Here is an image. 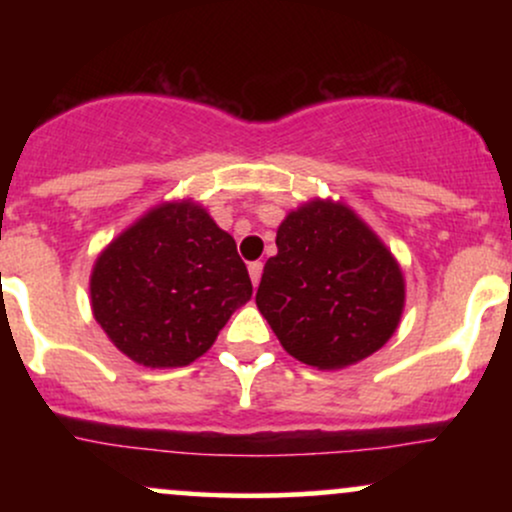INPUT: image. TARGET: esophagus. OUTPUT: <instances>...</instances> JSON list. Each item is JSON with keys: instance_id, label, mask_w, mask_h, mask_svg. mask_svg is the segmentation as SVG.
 Listing matches in <instances>:
<instances>
[{"instance_id": "obj_1", "label": "esophagus", "mask_w": 512, "mask_h": 512, "mask_svg": "<svg viewBox=\"0 0 512 512\" xmlns=\"http://www.w3.org/2000/svg\"><path fill=\"white\" fill-rule=\"evenodd\" d=\"M248 272H250L252 286L260 284V279H262V262H250V264H248Z\"/></svg>"}]
</instances>
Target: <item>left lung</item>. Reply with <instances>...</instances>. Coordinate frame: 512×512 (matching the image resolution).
<instances>
[{"label":"left lung","instance_id":"8db88e82","mask_svg":"<svg viewBox=\"0 0 512 512\" xmlns=\"http://www.w3.org/2000/svg\"><path fill=\"white\" fill-rule=\"evenodd\" d=\"M264 264L257 308L293 358L337 370L375 354L404 310V276L383 240L342 202L291 211Z\"/></svg>","mask_w":512,"mask_h":512}]
</instances>
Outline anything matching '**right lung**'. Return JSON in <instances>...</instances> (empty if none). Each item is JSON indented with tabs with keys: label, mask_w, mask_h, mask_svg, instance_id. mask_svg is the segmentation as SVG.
Wrapping results in <instances>:
<instances>
[{
	"label": "right lung",
	"mask_w": 512,
	"mask_h": 512,
	"mask_svg": "<svg viewBox=\"0 0 512 512\" xmlns=\"http://www.w3.org/2000/svg\"><path fill=\"white\" fill-rule=\"evenodd\" d=\"M250 296L236 240L190 199L146 211L91 272L93 317L122 354L146 368L187 366L207 354Z\"/></svg>",
	"instance_id": "obj_1"
}]
</instances>
